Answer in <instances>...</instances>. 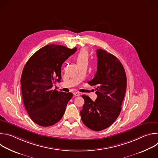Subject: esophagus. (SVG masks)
<instances>
[{
  "mask_svg": "<svg viewBox=\"0 0 158 158\" xmlns=\"http://www.w3.org/2000/svg\"><path fill=\"white\" fill-rule=\"evenodd\" d=\"M74 95L75 96H80V93H78V92H74Z\"/></svg>",
  "mask_w": 158,
  "mask_h": 158,
  "instance_id": "esophagus-1",
  "label": "esophagus"
}]
</instances>
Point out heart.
<instances>
[{"mask_svg": "<svg viewBox=\"0 0 158 158\" xmlns=\"http://www.w3.org/2000/svg\"><path fill=\"white\" fill-rule=\"evenodd\" d=\"M89 58V53L86 49L83 48L80 50L79 52L76 56V60L77 62H81L84 61H87Z\"/></svg>", "mask_w": 158, "mask_h": 158, "instance_id": "obj_1", "label": "heart"}]
</instances>
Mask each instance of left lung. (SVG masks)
<instances>
[{
  "mask_svg": "<svg viewBox=\"0 0 158 158\" xmlns=\"http://www.w3.org/2000/svg\"><path fill=\"white\" fill-rule=\"evenodd\" d=\"M97 72L87 83L96 85L95 101L82 95L84 104L80 111L83 123L89 129L100 131L109 127L118 118L127 85L126 75L119 60L114 55L99 49Z\"/></svg>",
  "mask_w": 158,
  "mask_h": 158,
  "instance_id": "left-lung-1",
  "label": "left lung"
}]
</instances>
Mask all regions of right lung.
Here are the masks:
<instances>
[{
	"label": "right lung",
	"mask_w": 158,
	"mask_h": 158,
	"mask_svg": "<svg viewBox=\"0 0 158 158\" xmlns=\"http://www.w3.org/2000/svg\"><path fill=\"white\" fill-rule=\"evenodd\" d=\"M76 50L49 44L26 62L20 78L22 99L29 117L37 124L52 126L62 118L73 93L58 92L52 87L60 81L62 64Z\"/></svg>",
	"instance_id": "obj_1"
}]
</instances>
